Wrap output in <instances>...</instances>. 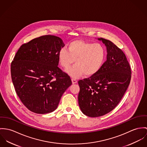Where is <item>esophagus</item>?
<instances>
[{
	"label": "esophagus",
	"instance_id": "1",
	"mask_svg": "<svg viewBox=\"0 0 147 147\" xmlns=\"http://www.w3.org/2000/svg\"><path fill=\"white\" fill-rule=\"evenodd\" d=\"M71 81H72L73 84H75V83H77V81L76 79H74V78H72V79H71Z\"/></svg>",
	"mask_w": 147,
	"mask_h": 147
}]
</instances>
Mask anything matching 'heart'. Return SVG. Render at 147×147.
<instances>
[{
	"label": "heart",
	"mask_w": 147,
	"mask_h": 147,
	"mask_svg": "<svg viewBox=\"0 0 147 147\" xmlns=\"http://www.w3.org/2000/svg\"><path fill=\"white\" fill-rule=\"evenodd\" d=\"M105 57V49L101 45L78 40L70 42L67 50L61 49L58 55L60 64L65 69L75 61L76 64L66 70L70 76L75 78L84 74L87 77L96 74L103 65Z\"/></svg>",
	"instance_id": "1"
}]
</instances>
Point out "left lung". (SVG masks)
<instances>
[{
    "instance_id": "1",
    "label": "left lung",
    "mask_w": 147,
    "mask_h": 147,
    "mask_svg": "<svg viewBox=\"0 0 147 147\" xmlns=\"http://www.w3.org/2000/svg\"><path fill=\"white\" fill-rule=\"evenodd\" d=\"M107 47V60L98 73L78 81V104L90 117L108 113L118 104L131 80L130 66L123 52L111 41L100 38Z\"/></svg>"
}]
</instances>
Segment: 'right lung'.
I'll use <instances>...</instances> for the list:
<instances>
[{
	"label": "right lung",
	"instance_id": "add662e5",
	"mask_svg": "<svg viewBox=\"0 0 147 147\" xmlns=\"http://www.w3.org/2000/svg\"><path fill=\"white\" fill-rule=\"evenodd\" d=\"M64 46L58 36H42L22 45L11 63V77L17 95L34 113L54 111L72 84L70 77L57 66L59 52Z\"/></svg>",
	"mask_w": 147,
	"mask_h": 147
}]
</instances>
